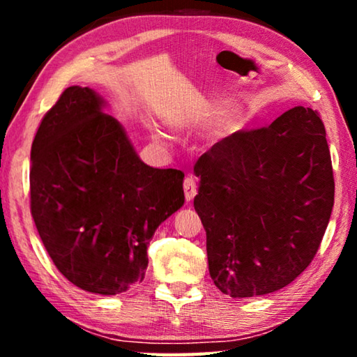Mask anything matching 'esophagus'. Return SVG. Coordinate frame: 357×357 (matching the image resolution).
Wrapping results in <instances>:
<instances>
[{
    "label": "esophagus",
    "instance_id": "obj_1",
    "mask_svg": "<svg viewBox=\"0 0 357 357\" xmlns=\"http://www.w3.org/2000/svg\"><path fill=\"white\" fill-rule=\"evenodd\" d=\"M184 193H185V200L192 202L193 197L197 195V181L195 178L187 176L184 179Z\"/></svg>",
    "mask_w": 357,
    "mask_h": 357
}]
</instances>
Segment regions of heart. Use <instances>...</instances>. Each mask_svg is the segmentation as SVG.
Masks as SVG:
<instances>
[{"label":"heart","instance_id":"1","mask_svg":"<svg viewBox=\"0 0 357 357\" xmlns=\"http://www.w3.org/2000/svg\"><path fill=\"white\" fill-rule=\"evenodd\" d=\"M236 124H238L236 116H234L233 113H225L219 121H217L211 134H213L214 138H223L236 129ZM157 137L162 138V134H157Z\"/></svg>","mask_w":357,"mask_h":357}]
</instances>
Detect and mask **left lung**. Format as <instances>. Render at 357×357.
<instances>
[{
    "mask_svg": "<svg viewBox=\"0 0 357 357\" xmlns=\"http://www.w3.org/2000/svg\"><path fill=\"white\" fill-rule=\"evenodd\" d=\"M209 274L231 298L287 287L312 263L334 206L318 112L294 107L268 128L236 132L193 167Z\"/></svg>",
    "mask_w": 357,
    "mask_h": 357,
    "instance_id": "obj_1",
    "label": "left lung"
}]
</instances>
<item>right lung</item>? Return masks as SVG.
Here are the masks:
<instances>
[{"mask_svg":"<svg viewBox=\"0 0 357 357\" xmlns=\"http://www.w3.org/2000/svg\"><path fill=\"white\" fill-rule=\"evenodd\" d=\"M105 100L69 86L31 146V214L48 255L84 291L114 296L142 282L155 229L184 204V173L138 157Z\"/></svg>","mask_w":357,"mask_h":357,"instance_id":"add662e5","label":"right lung"}]
</instances>
